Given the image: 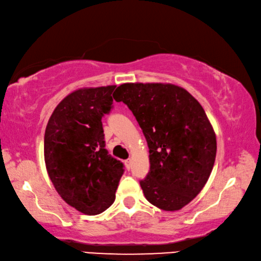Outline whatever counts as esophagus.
Segmentation results:
<instances>
[{"label":"esophagus","mask_w":261,"mask_h":261,"mask_svg":"<svg viewBox=\"0 0 261 261\" xmlns=\"http://www.w3.org/2000/svg\"><path fill=\"white\" fill-rule=\"evenodd\" d=\"M131 159H127V160H125V166H126V168L127 169H130L131 168Z\"/></svg>","instance_id":"obj_1"}]
</instances>
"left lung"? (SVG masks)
<instances>
[{
	"instance_id": "8db88e82",
	"label": "left lung",
	"mask_w": 261,
	"mask_h": 261,
	"mask_svg": "<svg viewBox=\"0 0 261 261\" xmlns=\"http://www.w3.org/2000/svg\"><path fill=\"white\" fill-rule=\"evenodd\" d=\"M114 98L125 103L146 138L151 166L139 182L146 200L166 212L184 208L204 187L216 158L202 106L171 84H124Z\"/></svg>"
}]
</instances>
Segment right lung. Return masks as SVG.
<instances>
[{
    "label": "right lung",
    "mask_w": 261,
    "mask_h": 261,
    "mask_svg": "<svg viewBox=\"0 0 261 261\" xmlns=\"http://www.w3.org/2000/svg\"><path fill=\"white\" fill-rule=\"evenodd\" d=\"M116 86L82 88L67 95L48 119L44 156L63 200L86 215L114 203L124 165L106 148L102 117L113 108Z\"/></svg>",
    "instance_id": "1"
}]
</instances>
